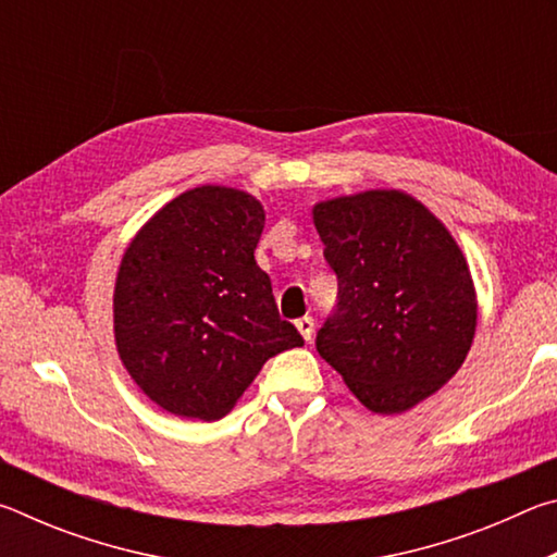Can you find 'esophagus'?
<instances>
[{"label": "esophagus", "mask_w": 557, "mask_h": 557, "mask_svg": "<svg viewBox=\"0 0 557 557\" xmlns=\"http://www.w3.org/2000/svg\"><path fill=\"white\" fill-rule=\"evenodd\" d=\"M297 332L301 334V338H305V342H312V336H314V319L312 317L297 319Z\"/></svg>", "instance_id": "obj_1"}]
</instances>
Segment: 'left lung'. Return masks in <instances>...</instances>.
Returning <instances> with one entry per match:
<instances>
[{
	"label": "left lung",
	"instance_id": "obj_1",
	"mask_svg": "<svg viewBox=\"0 0 557 557\" xmlns=\"http://www.w3.org/2000/svg\"><path fill=\"white\" fill-rule=\"evenodd\" d=\"M312 221L338 277L319 356L375 414L428 400L461 369L476 332V289L457 240L398 188L319 201Z\"/></svg>",
	"mask_w": 557,
	"mask_h": 557
}]
</instances>
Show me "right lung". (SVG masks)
Here are the masks:
<instances>
[{
    "mask_svg": "<svg viewBox=\"0 0 557 557\" xmlns=\"http://www.w3.org/2000/svg\"><path fill=\"white\" fill-rule=\"evenodd\" d=\"M265 209L203 184L164 203L120 260L112 329L120 361L159 408L221 420L268 358L301 346L256 262Z\"/></svg>",
    "mask_w": 557,
    "mask_h": 557,
    "instance_id": "1",
    "label": "right lung"
}]
</instances>
